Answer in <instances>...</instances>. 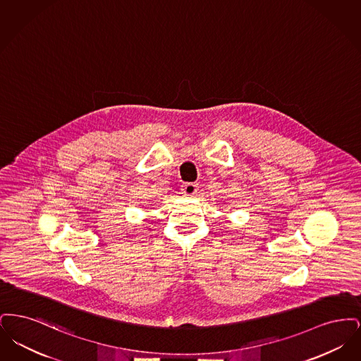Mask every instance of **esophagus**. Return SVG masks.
<instances>
[{
    "instance_id": "esophagus-1",
    "label": "esophagus",
    "mask_w": 361,
    "mask_h": 361,
    "mask_svg": "<svg viewBox=\"0 0 361 361\" xmlns=\"http://www.w3.org/2000/svg\"><path fill=\"white\" fill-rule=\"evenodd\" d=\"M197 184H193V183H187L183 185V192L187 195V196H195L196 192H197Z\"/></svg>"
}]
</instances>
